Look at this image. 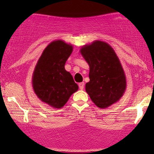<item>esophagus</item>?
Here are the masks:
<instances>
[{
  "mask_svg": "<svg viewBox=\"0 0 154 154\" xmlns=\"http://www.w3.org/2000/svg\"><path fill=\"white\" fill-rule=\"evenodd\" d=\"M84 85H85L84 82H80V83L79 84V89H82V90L84 89Z\"/></svg>",
  "mask_w": 154,
  "mask_h": 154,
  "instance_id": "34e87169",
  "label": "esophagus"
}]
</instances>
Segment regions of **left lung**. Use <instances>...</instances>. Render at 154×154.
<instances>
[{
    "mask_svg": "<svg viewBox=\"0 0 154 154\" xmlns=\"http://www.w3.org/2000/svg\"><path fill=\"white\" fill-rule=\"evenodd\" d=\"M80 53L89 65L85 91L92 101L101 109L117 103L126 91V79L113 48L97 40L82 46Z\"/></svg>",
    "mask_w": 154,
    "mask_h": 154,
    "instance_id": "1",
    "label": "left lung"
}]
</instances>
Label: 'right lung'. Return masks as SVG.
<instances>
[{
  "label": "right lung",
  "instance_id": "obj_1",
  "mask_svg": "<svg viewBox=\"0 0 154 154\" xmlns=\"http://www.w3.org/2000/svg\"><path fill=\"white\" fill-rule=\"evenodd\" d=\"M73 51L72 45L62 40L50 43L42 52L32 75V86L41 101L61 109L79 89L65 64Z\"/></svg>",
  "mask_w": 154,
  "mask_h": 154
}]
</instances>
